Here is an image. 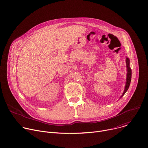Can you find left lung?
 I'll return each mask as SVG.
<instances>
[{"mask_svg": "<svg viewBox=\"0 0 148 148\" xmlns=\"http://www.w3.org/2000/svg\"><path fill=\"white\" fill-rule=\"evenodd\" d=\"M126 69H127V74H126V85H125V90L124 91L121 96L123 97L124 95V94H125V92L127 91V90H128L130 84H131V77H132V70L130 68V59L126 57Z\"/></svg>", "mask_w": 148, "mask_h": 148, "instance_id": "obj_1", "label": "left lung"}]
</instances>
